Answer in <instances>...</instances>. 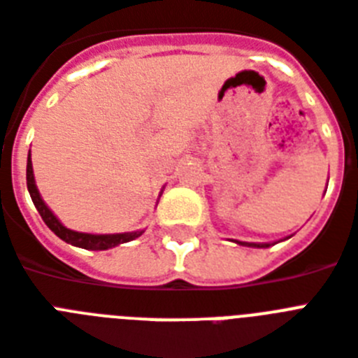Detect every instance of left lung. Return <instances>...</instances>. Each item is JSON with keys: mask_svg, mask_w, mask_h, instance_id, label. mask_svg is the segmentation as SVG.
<instances>
[{"mask_svg": "<svg viewBox=\"0 0 358 358\" xmlns=\"http://www.w3.org/2000/svg\"><path fill=\"white\" fill-rule=\"evenodd\" d=\"M239 245H245V247H258V249H266L269 247V243H247V241H236Z\"/></svg>", "mask_w": 358, "mask_h": 358, "instance_id": "1", "label": "left lung"}]
</instances>
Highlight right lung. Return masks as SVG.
<instances>
[{
	"label": "right lung",
	"instance_id": "right-lung-1",
	"mask_svg": "<svg viewBox=\"0 0 358 358\" xmlns=\"http://www.w3.org/2000/svg\"><path fill=\"white\" fill-rule=\"evenodd\" d=\"M27 189H29L31 201L35 204V208L41 213L42 221L48 224V229L52 230L53 234L61 238L66 243L74 245V247H81L87 250H106L111 247H117L120 243H128L131 239L139 238L145 230H135V232H122V234H87V232H76V230L66 229L61 221L52 213V210L46 206V202L42 201L41 193L36 189L35 176H33V163H31V150L27 156Z\"/></svg>",
	"mask_w": 358,
	"mask_h": 358
}]
</instances>
